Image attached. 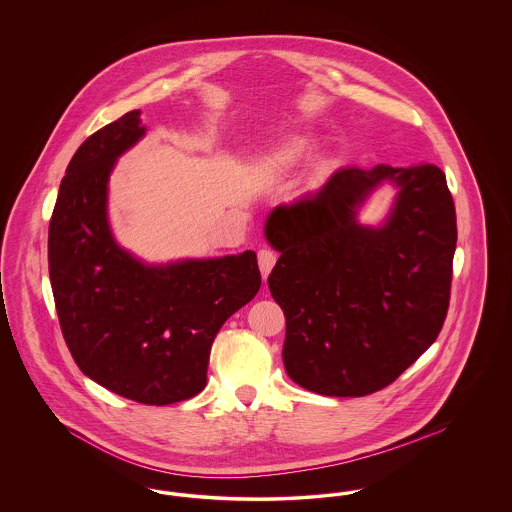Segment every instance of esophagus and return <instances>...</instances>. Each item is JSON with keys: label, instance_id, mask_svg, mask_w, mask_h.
<instances>
[{"label": "esophagus", "instance_id": "obj_1", "mask_svg": "<svg viewBox=\"0 0 512 512\" xmlns=\"http://www.w3.org/2000/svg\"><path fill=\"white\" fill-rule=\"evenodd\" d=\"M257 261H259V270H261L263 278L267 280L270 270L276 265V253L270 251V249H261V251L257 253Z\"/></svg>", "mask_w": 512, "mask_h": 512}]
</instances>
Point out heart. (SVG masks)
<instances>
[{
  "label": "heart",
  "mask_w": 512,
  "mask_h": 512,
  "mask_svg": "<svg viewBox=\"0 0 512 512\" xmlns=\"http://www.w3.org/2000/svg\"><path fill=\"white\" fill-rule=\"evenodd\" d=\"M313 147H315L313 136H309L305 132H290V134L278 136L270 144L267 159L278 167H295L297 163H301L311 153ZM330 171H332V161L330 159H320L317 167L313 169L311 176H309V186L322 184Z\"/></svg>",
  "instance_id": "heart-1"
}]
</instances>
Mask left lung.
Returning <instances> with one entry per match:
<instances>
[{"mask_svg": "<svg viewBox=\"0 0 512 512\" xmlns=\"http://www.w3.org/2000/svg\"><path fill=\"white\" fill-rule=\"evenodd\" d=\"M384 181L398 190L380 227L356 217ZM280 259L268 288L286 315L282 359L305 390L361 397L436 341L449 309L455 203L436 165L341 169L317 194L267 217Z\"/></svg>", "mask_w": 512, "mask_h": 512, "instance_id": "left-lung-1", "label": "left lung"}]
</instances>
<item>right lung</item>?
<instances>
[{
    "label": "right lung",
    "mask_w": 512,
    "mask_h": 512,
    "mask_svg": "<svg viewBox=\"0 0 512 512\" xmlns=\"http://www.w3.org/2000/svg\"><path fill=\"white\" fill-rule=\"evenodd\" d=\"M140 109L92 134L49 220V280L78 368L121 397L171 405L207 384L211 345L261 288L255 251L147 265L117 244L107 213L117 159L146 136Z\"/></svg>",
    "instance_id": "1"
}]
</instances>
